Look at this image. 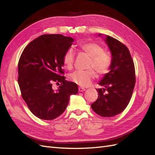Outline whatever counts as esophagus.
I'll return each mask as SVG.
<instances>
[{
	"label": "esophagus",
	"mask_w": 155,
	"mask_h": 155,
	"mask_svg": "<svg viewBox=\"0 0 155 155\" xmlns=\"http://www.w3.org/2000/svg\"><path fill=\"white\" fill-rule=\"evenodd\" d=\"M78 91L79 92H84L85 91V88L83 87H78Z\"/></svg>",
	"instance_id": "esophagus-1"
}]
</instances>
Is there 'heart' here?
I'll return each instance as SVG.
<instances>
[{"mask_svg": "<svg viewBox=\"0 0 155 155\" xmlns=\"http://www.w3.org/2000/svg\"><path fill=\"white\" fill-rule=\"evenodd\" d=\"M81 50L91 58L90 68H94L100 74L109 71L111 65V58L104 51L101 46L96 42H86L81 45ZM74 54L72 49L66 51L63 55V63L67 69H71L73 67ZM96 73L94 69L88 71H76L69 75L70 80L82 86H88L96 78Z\"/></svg>", "mask_w": 155, "mask_h": 155, "instance_id": "1", "label": "heart"}]
</instances>
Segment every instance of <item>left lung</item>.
Returning a JSON list of instances; mask_svg holds the SVG:
<instances>
[{
	"instance_id": "left-lung-1",
	"label": "left lung",
	"mask_w": 155,
	"mask_h": 155,
	"mask_svg": "<svg viewBox=\"0 0 155 155\" xmlns=\"http://www.w3.org/2000/svg\"><path fill=\"white\" fill-rule=\"evenodd\" d=\"M102 36L101 34L99 37ZM105 41L111 52V65L99 82L97 100L91 105L94 111L103 117L122 113L128 106L136 83L134 63L129 50L118 40L105 35ZM106 92V94L104 92Z\"/></svg>"
}]
</instances>
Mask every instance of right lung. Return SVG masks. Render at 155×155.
<instances>
[{"label": "right lung", "mask_w": 155, "mask_h": 155, "mask_svg": "<svg viewBox=\"0 0 155 155\" xmlns=\"http://www.w3.org/2000/svg\"><path fill=\"white\" fill-rule=\"evenodd\" d=\"M74 41L62 35H43L23 50L18 62V84L23 100L35 116L53 120L65 111L71 95L78 93L77 84L65 81L63 58ZM54 81L60 82L58 91Z\"/></svg>", "instance_id": "add662e5"}]
</instances>
